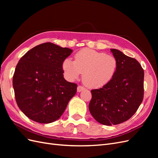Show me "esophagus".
Returning a JSON list of instances; mask_svg holds the SVG:
<instances>
[{"mask_svg":"<svg viewBox=\"0 0 158 158\" xmlns=\"http://www.w3.org/2000/svg\"><path fill=\"white\" fill-rule=\"evenodd\" d=\"M84 89H85V88H84L83 86H82V85H78V88H77V92H80L81 91L84 90Z\"/></svg>","mask_w":158,"mask_h":158,"instance_id":"1","label":"esophagus"}]
</instances>
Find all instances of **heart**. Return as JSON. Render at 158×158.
I'll return each mask as SVG.
<instances>
[{
    "label": "heart",
    "instance_id": "heart-1",
    "mask_svg": "<svg viewBox=\"0 0 158 158\" xmlns=\"http://www.w3.org/2000/svg\"><path fill=\"white\" fill-rule=\"evenodd\" d=\"M117 68L115 57L90 49L79 51L74 55V62L66 59L62 63L66 78L74 80L83 73V82L89 88H100L107 85L114 77Z\"/></svg>",
    "mask_w": 158,
    "mask_h": 158
}]
</instances>
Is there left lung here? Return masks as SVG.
<instances>
[{
  "instance_id": "1",
  "label": "left lung",
  "mask_w": 158,
  "mask_h": 158,
  "mask_svg": "<svg viewBox=\"0 0 158 158\" xmlns=\"http://www.w3.org/2000/svg\"><path fill=\"white\" fill-rule=\"evenodd\" d=\"M118 62L115 74L99 89L91 90L89 110L93 117L104 125L125 122L136 113L144 98V70L134 58L112 49Z\"/></svg>"
}]
</instances>
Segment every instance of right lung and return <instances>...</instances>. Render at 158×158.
<instances>
[{
	"instance_id": "obj_1",
	"label": "right lung",
	"mask_w": 158,
	"mask_h": 158,
	"mask_svg": "<svg viewBox=\"0 0 158 158\" xmlns=\"http://www.w3.org/2000/svg\"><path fill=\"white\" fill-rule=\"evenodd\" d=\"M72 52L45 43L28 51L19 60L12 80L14 95L18 107L32 121H56L76 94L77 84L64 78L62 69Z\"/></svg>"
}]
</instances>
